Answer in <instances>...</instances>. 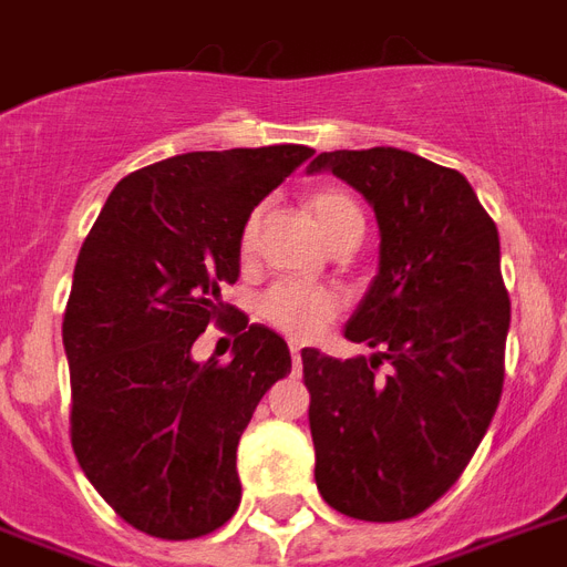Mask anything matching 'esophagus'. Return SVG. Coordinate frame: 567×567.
I'll return each mask as SVG.
<instances>
[{"instance_id": "obj_1", "label": "esophagus", "mask_w": 567, "mask_h": 567, "mask_svg": "<svg viewBox=\"0 0 567 567\" xmlns=\"http://www.w3.org/2000/svg\"><path fill=\"white\" fill-rule=\"evenodd\" d=\"M291 359H293V371H300V364H302V347L300 344H291Z\"/></svg>"}]
</instances>
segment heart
<instances>
[{
    "instance_id": "1",
    "label": "heart",
    "mask_w": 567,
    "mask_h": 567,
    "mask_svg": "<svg viewBox=\"0 0 567 567\" xmlns=\"http://www.w3.org/2000/svg\"><path fill=\"white\" fill-rule=\"evenodd\" d=\"M309 214L329 244L350 226H362L364 223L353 196H347L344 190L338 188L315 190L309 196ZM258 231H261V208H252L244 226H240L238 247L244 258L256 252ZM341 309H344L341 293L329 291V288H309V285L300 282H276L258 297V315L270 327L293 338V341L318 338L341 315Z\"/></svg>"
}]
</instances>
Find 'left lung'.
I'll list each match as a JSON object with an SVG mask.
<instances>
[{"label": "left lung", "mask_w": 567, "mask_h": 567, "mask_svg": "<svg viewBox=\"0 0 567 567\" xmlns=\"http://www.w3.org/2000/svg\"><path fill=\"white\" fill-rule=\"evenodd\" d=\"M320 171L373 205L382 240L344 329L379 353L302 350L315 480L341 515L414 518L462 476L501 403L512 318L501 238L465 176L421 155L336 150L309 164Z\"/></svg>", "instance_id": "obj_1"}]
</instances>
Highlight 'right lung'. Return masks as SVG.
<instances>
[{"label": "right lung", "mask_w": 567, "mask_h": 567, "mask_svg": "<svg viewBox=\"0 0 567 567\" xmlns=\"http://www.w3.org/2000/svg\"><path fill=\"white\" fill-rule=\"evenodd\" d=\"M311 155H173L117 182L84 238L61 327L70 441L102 501L146 536H208L238 509V441L291 353L220 288L238 282L249 212ZM208 322L239 336L229 365L189 359Z\"/></svg>", "instance_id": "right-lung-1"}]
</instances>
